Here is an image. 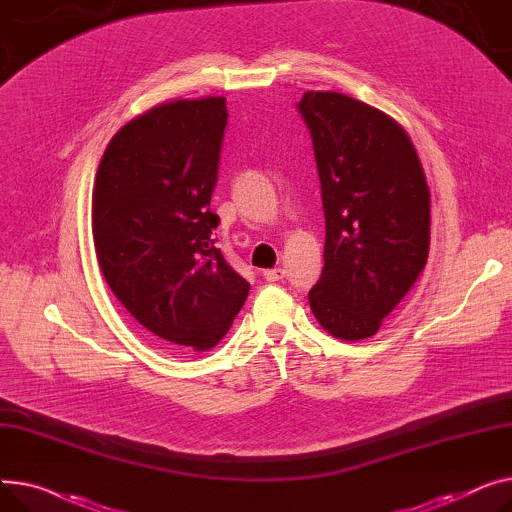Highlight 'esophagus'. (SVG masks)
Returning a JSON list of instances; mask_svg holds the SVG:
<instances>
[{
  "label": "esophagus",
  "instance_id": "1",
  "mask_svg": "<svg viewBox=\"0 0 512 512\" xmlns=\"http://www.w3.org/2000/svg\"><path fill=\"white\" fill-rule=\"evenodd\" d=\"M262 277L266 279V281H281L283 277H285V270L283 268H268V270H264L262 273Z\"/></svg>",
  "mask_w": 512,
  "mask_h": 512
}]
</instances>
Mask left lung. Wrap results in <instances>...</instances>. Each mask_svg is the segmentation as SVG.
Returning <instances> with one entry per match:
<instances>
[{
	"instance_id": "1",
	"label": "left lung",
	"mask_w": 512,
	"mask_h": 512,
	"mask_svg": "<svg viewBox=\"0 0 512 512\" xmlns=\"http://www.w3.org/2000/svg\"><path fill=\"white\" fill-rule=\"evenodd\" d=\"M297 107L314 142L326 219L310 308L328 335L362 341L426 266V173L405 128L384 111L333 90H308Z\"/></svg>"
}]
</instances>
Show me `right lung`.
<instances>
[{
    "label": "right lung",
    "mask_w": 512,
    "mask_h": 512,
    "mask_svg": "<svg viewBox=\"0 0 512 512\" xmlns=\"http://www.w3.org/2000/svg\"><path fill=\"white\" fill-rule=\"evenodd\" d=\"M225 97L161 103L107 144L93 188V242L122 306L169 347L213 349L250 293L213 246L210 210Z\"/></svg>",
    "instance_id": "1"
}]
</instances>
